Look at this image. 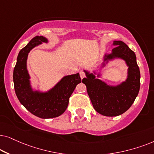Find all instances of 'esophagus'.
<instances>
[{
	"mask_svg": "<svg viewBox=\"0 0 154 154\" xmlns=\"http://www.w3.org/2000/svg\"><path fill=\"white\" fill-rule=\"evenodd\" d=\"M79 75H80L81 79L85 78V72H83V71L81 70L80 72H79Z\"/></svg>",
	"mask_w": 154,
	"mask_h": 154,
	"instance_id": "1",
	"label": "esophagus"
}]
</instances>
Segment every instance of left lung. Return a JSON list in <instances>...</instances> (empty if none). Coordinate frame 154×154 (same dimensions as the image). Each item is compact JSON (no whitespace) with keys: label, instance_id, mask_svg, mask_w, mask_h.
<instances>
[{"label":"left lung","instance_id":"obj_1","mask_svg":"<svg viewBox=\"0 0 154 154\" xmlns=\"http://www.w3.org/2000/svg\"><path fill=\"white\" fill-rule=\"evenodd\" d=\"M112 45L116 47L111 53L104 55L101 67H105L109 60L122 59L128 67L126 80L118 85H109L96 78L95 71L90 73L85 69L87 77L82 79L96 111L109 117L120 116L127 111L134 103L140 88V71L134 51L121 41H114ZM97 77H101V74L98 73Z\"/></svg>","mask_w":154,"mask_h":154}]
</instances>
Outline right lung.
I'll list each match as a JSON object with an SVG mask.
<instances>
[{
	"instance_id": "1",
	"label": "right lung",
	"mask_w": 154,
	"mask_h": 154,
	"mask_svg": "<svg viewBox=\"0 0 154 154\" xmlns=\"http://www.w3.org/2000/svg\"><path fill=\"white\" fill-rule=\"evenodd\" d=\"M48 42L44 36L33 38L19 52L13 71L14 87L20 102L31 113L43 119L56 118L62 115L67 109L69 98L76 86L82 81L79 73H77L64 76L47 91L32 89L26 67L28 54L34 47Z\"/></svg>"
}]
</instances>
